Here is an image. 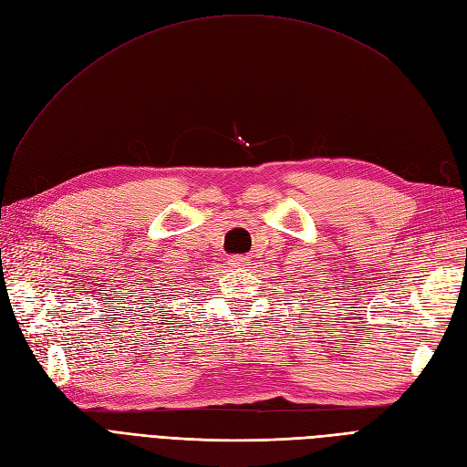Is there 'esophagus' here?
I'll use <instances>...</instances> for the list:
<instances>
[{"label": "esophagus", "instance_id": "esophagus-1", "mask_svg": "<svg viewBox=\"0 0 467 467\" xmlns=\"http://www.w3.org/2000/svg\"><path fill=\"white\" fill-rule=\"evenodd\" d=\"M245 263H247V257H244V255H234L228 259L230 266H244Z\"/></svg>", "mask_w": 467, "mask_h": 467}]
</instances>
